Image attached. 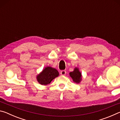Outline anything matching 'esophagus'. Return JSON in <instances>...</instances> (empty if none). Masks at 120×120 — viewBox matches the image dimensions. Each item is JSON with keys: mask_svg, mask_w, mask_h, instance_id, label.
I'll list each match as a JSON object with an SVG mask.
<instances>
[{"mask_svg": "<svg viewBox=\"0 0 120 120\" xmlns=\"http://www.w3.org/2000/svg\"><path fill=\"white\" fill-rule=\"evenodd\" d=\"M60 74L62 75V76H64L66 74V70H62L60 72Z\"/></svg>", "mask_w": 120, "mask_h": 120, "instance_id": "obj_1", "label": "esophagus"}]
</instances>
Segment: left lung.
<instances>
[{
    "mask_svg": "<svg viewBox=\"0 0 120 120\" xmlns=\"http://www.w3.org/2000/svg\"><path fill=\"white\" fill-rule=\"evenodd\" d=\"M69 76L72 79L73 82L79 84L82 80V75L78 67H75L73 71L69 73Z\"/></svg>",
    "mask_w": 120,
    "mask_h": 120,
    "instance_id": "8db88e82",
    "label": "left lung"
}]
</instances>
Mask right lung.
Segmentation results:
<instances>
[{"mask_svg":"<svg viewBox=\"0 0 120 120\" xmlns=\"http://www.w3.org/2000/svg\"><path fill=\"white\" fill-rule=\"evenodd\" d=\"M59 76V73L56 69L47 66L36 76V80L40 84L47 85L49 84L56 77Z\"/></svg>","mask_w":120,"mask_h":120,"instance_id":"add662e5","label":"right lung"}]
</instances>
